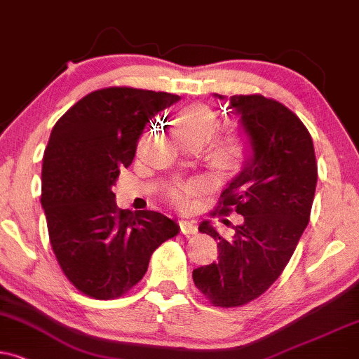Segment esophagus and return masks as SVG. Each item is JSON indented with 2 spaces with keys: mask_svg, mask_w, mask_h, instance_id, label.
<instances>
[{
  "mask_svg": "<svg viewBox=\"0 0 359 359\" xmlns=\"http://www.w3.org/2000/svg\"><path fill=\"white\" fill-rule=\"evenodd\" d=\"M180 229L181 233L187 234V236H189V234H194L198 231V226L194 224V221H189V219H181L180 221Z\"/></svg>",
  "mask_w": 359,
  "mask_h": 359,
  "instance_id": "obj_1",
  "label": "esophagus"
}]
</instances>
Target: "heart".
Here are the masks:
<instances>
[{
  "mask_svg": "<svg viewBox=\"0 0 359 359\" xmlns=\"http://www.w3.org/2000/svg\"><path fill=\"white\" fill-rule=\"evenodd\" d=\"M176 136H194L200 141L210 138L211 133L216 130L218 118L213 109L203 104H193L181 109L178 116L172 121ZM246 153V141L240 135L228 136V138L216 140L211 146V158L216 163L224 166H236ZM191 187H175L170 189L168 196L178 206H184L188 203Z\"/></svg>",
  "mask_w": 359,
  "mask_h": 359,
  "instance_id": "b5f03b06",
  "label": "heart"
}]
</instances>
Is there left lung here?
I'll return each instance as SVG.
<instances>
[{"mask_svg": "<svg viewBox=\"0 0 359 359\" xmlns=\"http://www.w3.org/2000/svg\"><path fill=\"white\" fill-rule=\"evenodd\" d=\"M226 101L229 113L241 118L251 153L211 215L236 211L243 223L224 240L203 221L198 229L218 240L219 255L194 269L193 281L213 306L236 308L259 298L290 263L309 223L318 165L306 126L280 101L261 95Z\"/></svg>", "mask_w": 359, "mask_h": 359, "instance_id": "left-lung-1", "label": "left lung"}]
</instances>
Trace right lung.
Wrapping results in <instances>:
<instances>
[{
	"mask_svg": "<svg viewBox=\"0 0 359 359\" xmlns=\"http://www.w3.org/2000/svg\"><path fill=\"white\" fill-rule=\"evenodd\" d=\"M178 100L163 91L103 88L53 128L41 171L48 234L65 276L90 298L126 294L144 276L153 251L180 231L156 211L119 210L113 193L144 126Z\"/></svg>",
	"mask_w": 359,
	"mask_h": 359,
	"instance_id": "1",
	"label": "right lung"
}]
</instances>
